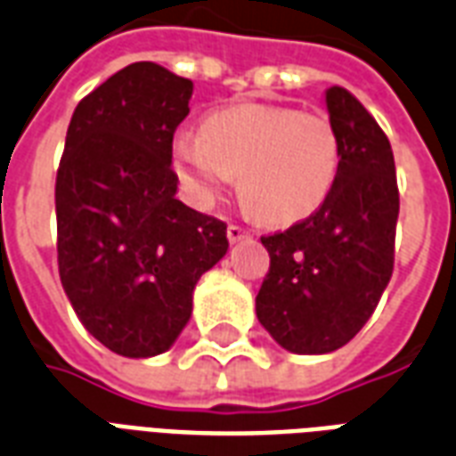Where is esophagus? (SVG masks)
I'll return each instance as SVG.
<instances>
[{
    "mask_svg": "<svg viewBox=\"0 0 456 456\" xmlns=\"http://www.w3.org/2000/svg\"><path fill=\"white\" fill-rule=\"evenodd\" d=\"M246 236H248V232H246L243 227H239V224H229V227H227L229 243H239L241 239H246Z\"/></svg>",
    "mask_w": 456,
    "mask_h": 456,
    "instance_id": "esophagus-1",
    "label": "esophagus"
}]
</instances>
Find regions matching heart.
I'll list each match as a JSON object with an SVG mask.
<instances>
[{"label": "heart", "mask_w": 456, "mask_h": 456, "mask_svg": "<svg viewBox=\"0 0 456 456\" xmlns=\"http://www.w3.org/2000/svg\"><path fill=\"white\" fill-rule=\"evenodd\" d=\"M172 162L198 208H213L239 174L243 203L260 220L291 224L330 198L342 145L322 114L246 102L208 114L200 134L176 135Z\"/></svg>", "instance_id": "heart-1"}]
</instances>
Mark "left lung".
I'll list each match as a JSON object with an SVG mask.
<instances>
[{"label": "left lung", "mask_w": 456, "mask_h": 456, "mask_svg": "<svg viewBox=\"0 0 456 456\" xmlns=\"http://www.w3.org/2000/svg\"><path fill=\"white\" fill-rule=\"evenodd\" d=\"M342 162L325 203L304 222L263 236L270 273L256 315L291 354H330L373 315L395 265L399 191L390 141L344 88L325 90Z\"/></svg>", "instance_id": "obj_1"}]
</instances>
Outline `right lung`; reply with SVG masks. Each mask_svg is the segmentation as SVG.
Segmentation results:
<instances>
[{
    "instance_id": "1",
    "label": "right lung",
    "mask_w": 456,
    "mask_h": 456,
    "mask_svg": "<svg viewBox=\"0 0 456 456\" xmlns=\"http://www.w3.org/2000/svg\"><path fill=\"white\" fill-rule=\"evenodd\" d=\"M193 83L135 61L83 97L57 172L59 277L110 352L151 359L182 335L227 224L176 198L172 141Z\"/></svg>"
}]
</instances>
